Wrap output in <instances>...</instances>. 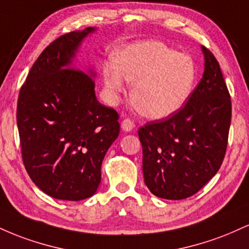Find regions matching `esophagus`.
<instances>
[{
	"instance_id": "34e87169",
	"label": "esophagus",
	"mask_w": 249,
	"mask_h": 249,
	"mask_svg": "<svg viewBox=\"0 0 249 249\" xmlns=\"http://www.w3.org/2000/svg\"><path fill=\"white\" fill-rule=\"evenodd\" d=\"M133 127H134V124L131 119L126 118L122 122V130L124 131V132H130V131H132Z\"/></svg>"
}]
</instances>
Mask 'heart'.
<instances>
[{
	"mask_svg": "<svg viewBox=\"0 0 249 249\" xmlns=\"http://www.w3.org/2000/svg\"><path fill=\"white\" fill-rule=\"evenodd\" d=\"M103 78L113 98L133 85L132 101L144 116L165 119L185 107L196 79L193 59L162 42L142 41L115 53V64L105 63Z\"/></svg>",
	"mask_w": 249,
	"mask_h": 249,
	"instance_id": "obj_1",
	"label": "heart"
}]
</instances>
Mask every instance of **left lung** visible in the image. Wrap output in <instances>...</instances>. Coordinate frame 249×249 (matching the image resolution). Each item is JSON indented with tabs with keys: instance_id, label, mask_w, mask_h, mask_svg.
Wrapping results in <instances>:
<instances>
[{
	"instance_id": "8db88e82",
	"label": "left lung",
	"mask_w": 249,
	"mask_h": 249,
	"mask_svg": "<svg viewBox=\"0 0 249 249\" xmlns=\"http://www.w3.org/2000/svg\"><path fill=\"white\" fill-rule=\"evenodd\" d=\"M204 53V75L186 105L138 131L145 185L156 196L181 200L201 190L221 166L232 103L218 61Z\"/></svg>"
}]
</instances>
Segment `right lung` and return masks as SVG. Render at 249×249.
<instances>
[{"label":"right lung","mask_w":249,"mask_h":249,"mask_svg":"<svg viewBox=\"0 0 249 249\" xmlns=\"http://www.w3.org/2000/svg\"><path fill=\"white\" fill-rule=\"evenodd\" d=\"M89 27L55 39L34 63L17 102L25 170L39 190L59 200L90 198L119 134L118 113L97 101L96 71L76 61Z\"/></svg>","instance_id":"right-lung-1"}]
</instances>
